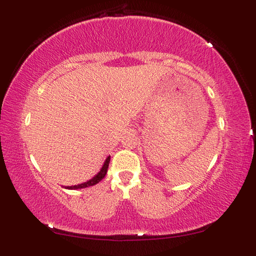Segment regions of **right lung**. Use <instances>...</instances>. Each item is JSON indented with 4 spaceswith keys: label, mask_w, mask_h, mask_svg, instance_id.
<instances>
[{
    "label": "right lung",
    "mask_w": 256,
    "mask_h": 256,
    "mask_svg": "<svg viewBox=\"0 0 256 256\" xmlns=\"http://www.w3.org/2000/svg\"><path fill=\"white\" fill-rule=\"evenodd\" d=\"M108 162H110V156L108 157V158L104 162V165H103V167L101 168V170L98 172V175L94 176L92 179H90V180H88L86 182H84V184H77V186H72V187H67L68 189H81V188H86V187H90V186H94V184H96L99 182H101L103 178H104V176L106 175V172H108Z\"/></svg>",
    "instance_id": "1"
}]
</instances>
